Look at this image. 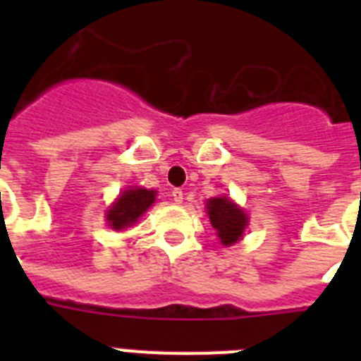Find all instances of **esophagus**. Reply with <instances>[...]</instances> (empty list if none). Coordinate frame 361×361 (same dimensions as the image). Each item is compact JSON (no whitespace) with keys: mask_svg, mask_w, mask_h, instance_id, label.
I'll list each match as a JSON object with an SVG mask.
<instances>
[{"mask_svg":"<svg viewBox=\"0 0 361 361\" xmlns=\"http://www.w3.org/2000/svg\"><path fill=\"white\" fill-rule=\"evenodd\" d=\"M171 197H173L175 202L180 204V202H183V199H184V191L180 190V188H175V190H171Z\"/></svg>","mask_w":361,"mask_h":361,"instance_id":"esophagus-1","label":"esophagus"}]
</instances>
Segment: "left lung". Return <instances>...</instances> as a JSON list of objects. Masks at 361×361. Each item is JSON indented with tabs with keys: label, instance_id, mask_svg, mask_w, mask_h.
<instances>
[{
	"label": "left lung",
	"instance_id": "left-lung-1",
	"mask_svg": "<svg viewBox=\"0 0 361 361\" xmlns=\"http://www.w3.org/2000/svg\"><path fill=\"white\" fill-rule=\"evenodd\" d=\"M208 215L209 222L216 229L220 242L224 245H231L242 238L245 226H247V216L238 208L237 204L226 197H216L208 200Z\"/></svg>",
	"mask_w": 361,
	"mask_h": 361
}]
</instances>
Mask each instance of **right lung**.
I'll use <instances>...</instances> for the list:
<instances>
[{"label":"right lung","instance_id":"obj_1","mask_svg":"<svg viewBox=\"0 0 361 361\" xmlns=\"http://www.w3.org/2000/svg\"><path fill=\"white\" fill-rule=\"evenodd\" d=\"M155 200V191L145 188H132L121 193L117 202L108 212V222L114 229H123L133 224Z\"/></svg>","mask_w":361,"mask_h":361}]
</instances>
